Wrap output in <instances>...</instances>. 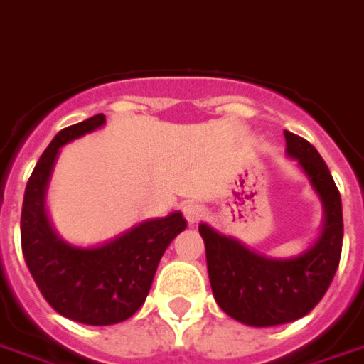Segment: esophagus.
<instances>
[{"instance_id": "1", "label": "esophagus", "mask_w": 364, "mask_h": 364, "mask_svg": "<svg viewBox=\"0 0 364 364\" xmlns=\"http://www.w3.org/2000/svg\"><path fill=\"white\" fill-rule=\"evenodd\" d=\"M205 213H207L205 207L200 203H195V200H189V203L183 205V217L187 218L189 225H197L200 218L205 217Z\"/></svg>"}]
</instances>
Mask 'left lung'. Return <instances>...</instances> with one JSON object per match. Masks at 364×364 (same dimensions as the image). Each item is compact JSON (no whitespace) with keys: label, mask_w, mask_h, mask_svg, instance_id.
<instances>
[{"label":"left lung","mask_w":364,"mask_h":364,"mask_svg":"<svg viewBox=\"0 0 364 364\" xmlns=\"http://www.w3.org/2000/svg\"><path fill=\"white\" fill-rule=\"evenodd\" d=\"M284 138L286 156L306 175L323 207V225L314 242L297 256L270 258L207 223L199 225L213 296L226 315L250 327L284 325L309 314L331 286L341 258V195L329 167L309 141L291 132H284Z\"/></svg>","instance_id":"obj_1"}]
</instances>
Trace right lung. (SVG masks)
Here are the masks:
<instances>
[{
	"label": "right lung",
	"mask_w": 364,
	"mask_h": 364,
	"mask_svg": "<svg viewBox=\"0 0 364 364\" xmlns=\"http://www.w3.org/2000/svg\"><path fill=\"white\" fill-rule=\"evenodd\" d=\"M106 124L104 114L60 129L35 165L23 197L21 248L43 297L57 314L85 325H114L144 306L167 246L187 228L179 210L147 218L110 240L76 246L58 236L47 210L63 146Z\"/></svg>",
	"instance_id": "right-lung-1"
}]
</instances>
